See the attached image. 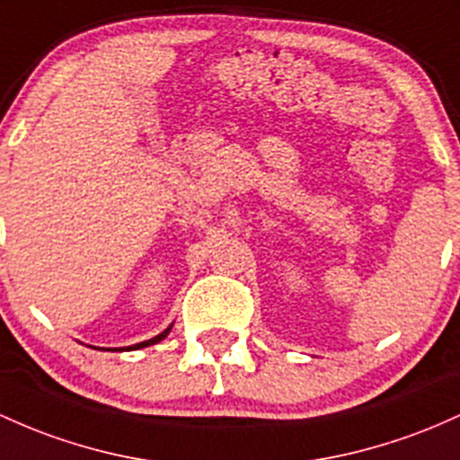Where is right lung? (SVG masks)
Masks as SVG:
<instances>
[{
	"label": "right lung",
	"mask_w": 460,
	"mask_h": 460,
	"mask_svg": "<svg viewBox=\"0 0 460 460\" xmlns=\"http://www.w3.org/2000/svg\"><path fill=\"white\" fill-rule=\"evenodd\" d=\"M170 330H172V325H170V327H168V330H164V332H161V334H159V336L150 338V341L137 342V345H133V347H119V349H115V351H133V349H141V347H148V345H156V342H159V341H164V338L170 334Z\"/></svg>",
	"instance_id": "add662e5"
}]
</instances>
